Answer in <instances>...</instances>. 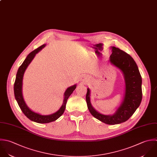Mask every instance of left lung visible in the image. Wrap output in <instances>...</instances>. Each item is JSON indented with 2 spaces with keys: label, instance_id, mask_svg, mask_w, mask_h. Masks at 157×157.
<instances>
[{
  "label": "left lung",
  "instance_id": "obj_1",
  "mask_svg": "<svg viewBox=\"0 0 157 157\" xmlns=\"http://www.w3.org/2000/svg\"><path fill=\"white\" fill-rule=\"evenodd\" d=\"M112 54L109 61L123 73L125 83L124 100L113 115H104L97 111L92 106L90 89H87L86 102L91 114L101 122L115 125L128 120L140 106L142 100V78L134 59L127 52L114 46L111 47Z\"/></svg>",
  "mask_w": 157,
  "mask_h": 157
}]
</instances>
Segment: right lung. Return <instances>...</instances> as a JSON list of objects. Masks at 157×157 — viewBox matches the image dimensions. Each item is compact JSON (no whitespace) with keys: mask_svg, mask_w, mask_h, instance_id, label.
<instances>
[{"mask_svg":"<svg viewBox=\"0 0 157 157\" xmlns=\"http://www.w3.org/2000/svg\"><path fill=\"white\" fill-rule=\"evenodd\" d=\"M45 46H46V44L41 45L39 48H36V49L31 52L27 56V57L25 58V59L24 60L22 65L18 68L16 76L15 82L14 84V94L15 99L17 101V104L19 108H21V111L24 114V115L30 121L36 123H40V124L49 123V122L55 121L58 118H59L65 111L67 101L68 97L73 92V91L76 87V85L75 84L67 88V89L65 90L64 93V99H63V101L62 106L56 113L54 114L47 115V116L41 115L38 113L33 112L30 109H29V108L27 106L26 103L24 100L22 93L23 76L26 68H27L30 63L32 62V60L33 59L36 54H37L39 51H40L44 47H45Z\"/></svg>","mask_w":157,"mask_h":157,"instance_id":"right-lung-1","label":"right lung"}]
</instances>
